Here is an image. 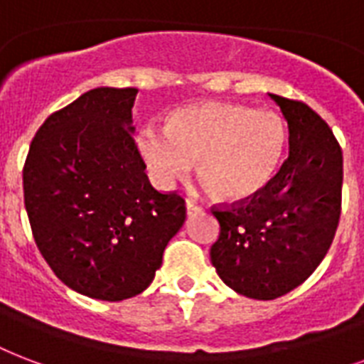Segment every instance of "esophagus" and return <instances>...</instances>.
I'll list each match as a JSON object with an SVG mask.
<instances>
[{"label":"esophagus","instance_id":"34e87169","mask_svg":"<svg viewBox=\"0 0 364 364\" xmlns=\"http://www.w3.org/2000/svg\"><path fill=\"white\" fill-rule=\"evenodd\" d=\"M196 212H202V206H198L194 200H187V213L188 215H193Z\"/></svg>","mask_w":364,"mask_h":364}]
</instances>
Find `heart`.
Masks as SVG:
<instances>
[{
  "mask_svg": "<svg viewBox=\"0 0 364 364\" xmlns=\"http://www.w3.org/2000/svg\"><path fill=\"white\" fill-rule=\"evenodd\" d=\"M287 149V124L277 110L232 102L183 108L166 132L146 127L139 151L160 183L181 179L198 160V173L225 200L262 193L279 171Z\"/></svg>",
  "mask_w": 364,
  "mask_h": 364,
  "instance_id": "obj_1",
  "label": "heart"
}]
</instances>
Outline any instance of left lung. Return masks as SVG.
Masks as SVG:
<instances>
[{"mask_svg": "<svg viewBox=\"0 0 364 364\" xmlns=\"http://www.w3.org/2000/svg\"><path fill=\"white\" fill-rule=\"evenodd\" d=\"M269 97L288 124V158L262 193L213 210L219 238L210 259L246 298L274 299L298 288L326 256L342 206V149L304 102Z\"/></svg>", "mask_w": 364, "mask_h": 364, "instance_id": "left-lung-1", "label": "left lung"}]
</instances>
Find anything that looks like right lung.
I'll return each mask as SVG.
<instances>
[{
    "label": "right lung",
    "mask_w": 364,
    "mask_h": 364,
    "mask_svg": "<svg viewBox=\"0 0 364 364\" xmlns=\"http://www.w3.org/2000/svg\"><path fill=\"white\" fill-rule=\"evenodd\" d=\"M135 87H95L38 129L24 206L41 256L74 292L133 298L162 265L185 223V200L152 187L133 141Z\"/></svg>",
    "instance_id": "obj_1"
}]
</instances>
